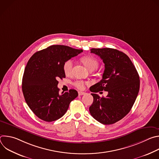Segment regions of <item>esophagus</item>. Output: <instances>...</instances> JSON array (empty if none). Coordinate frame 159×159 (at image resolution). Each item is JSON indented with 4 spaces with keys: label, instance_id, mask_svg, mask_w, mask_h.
Wrapping results in <instances>:
<instances>
[{
    "label": "esophagus",
    "instance_id": "obj_1",
    "mask_svg": "<svg viewBox=\"0 0 159 159\" xmlns=\"http://www.w3.org/2000/svg\"><path fill=\"white\" fill-rule=\"evenodd\" d=\"M84 94H85V93H84V92H81V91L79 92V96H82V95H84Z\"/></svg>",
    "mask_w": 159,
    "mask_h": 159
}]
</instances>
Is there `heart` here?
Segmentation results:
<instances>
[{
	"instance_id": "1",
	"label": "heart",
	"mask_w": 159,
	"mask_h": 159,
	"mask_svg": "<svg viewBox=\"0 0 159 159\" xmlns=\"http://www.w3.org/2000/svg\"><path fill=\"white\" fill-rule=\"evenodd\" d=\"M81 61L83 64L89 70H94L98 67L99 62L98 60L92 56H85L81 58ZM73 66V61L69 59L66 60L63 65L64 73L66 75H69L72 72ZM86 82L82 80H77L74 82V85L77 89L82 90L85 88Z\"/></svg>"
}]
</instances>
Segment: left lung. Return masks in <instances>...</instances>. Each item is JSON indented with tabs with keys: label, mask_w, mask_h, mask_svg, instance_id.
Returning a JSON list of instances; mask_svg holds the SVG:
<instances>
[{
	"label": "left lung",
	"mask_w": 159,
	"mask_h": 159,
	"mask_svg": "<svg viewBox=\"0 0 159 159\" xmlns=\"http://www.w3.org/2000/svg\"><path fill=\"white\" fill-rule=\"evenodd\" d=\"M102 60L105 69L102 80L90 87L94 98L89 107L91 116L104 125H111L123 118L130 111L140 89V77L129 58L113 48H92ZM104 90L108 94L101 98L96 93Z\"/></svg>",
	"instance_id": "obj_1"
}]
</instances>
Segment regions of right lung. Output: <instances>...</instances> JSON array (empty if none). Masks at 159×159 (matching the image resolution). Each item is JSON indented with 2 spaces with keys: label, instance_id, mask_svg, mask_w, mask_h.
I'll use <instances>...</instances> for the list:
<instances>
[{
  "label": "right lung",
  "instance_id": "1",
  "mask_svg": "<svg viewBox=\"0 0 159 159\" xmlns=\"http://www.w3.org/2000/svg\"><path fill=\"white\" fill-rule=\"evenodd\" d=\"M82 52L64 45H52L36 52L29 60L22 90L28 106L39 119L47 122L58 120L78 96L75 89L59 94L57 80L65 78L64 62Z\"/></svg>",
  "mask_w": 159,
  "mask_h": 159
}]
</instances>
